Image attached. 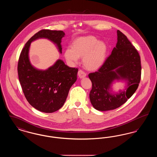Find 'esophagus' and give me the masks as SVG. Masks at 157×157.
<instances>
[{"label": "esophagus", "mask_w": 157, "mask_h": 157, "mask_svg": "<svg viewBox=\"0 0 157 157\" xmlns=\"http://www.w3.org/2000/svg\"><path fill=\"white\" fill-rule=\"evenodd\" d=\"M78 75L80 78H84L86 76V74L82 69H79L78 71Z\"/></svg>", "instance_id": "esophagus-1"}]
</instances>
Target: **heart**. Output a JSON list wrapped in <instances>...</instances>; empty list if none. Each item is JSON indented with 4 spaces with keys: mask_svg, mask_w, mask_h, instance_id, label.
I'll return each instance as SVG.
<instances>
[{
    "mask_svg": "<svg viewBox=\"0 0 157 157\" xmlns=\"http://www.w3.org/2000/svg\"><path fill=\"white\" fill-rule=\"evenodd\" d=\"M65 51V58L69 63H77L83 58L84 67L90 71H95L101 67L106 59L107 46L104 42L98 41L93 36H82L75 39L71 45Z\"/></svg>",
    "mask_w": 157,
    "mask_h": 157,
    "instance_id": "b5f03b06",
    "label": "heart"
}]
</instances>
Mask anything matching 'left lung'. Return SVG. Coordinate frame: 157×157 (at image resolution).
<instances>
[{
	"mask_svg": "<svg viewBox=\"0 0 157 157\" xmlns=\"http://www.w3.org/2000/svg\"><path fill=\"white\" fill-rule=\"evenodd\" d=\"M117 44L111 54L98 71L88 75L92 82L90 102L101 111L115 109L125 103L137 90L141 81V64L139 53L127 36L117 30ZM115 79L128 81L126 91L112 94L109 92Z\"/></svg>",
	"mask_w": 157,
	"mask_h": 157,
	"instance_id": "8db88e82",
	"label": "left lung"
}]
</instances>
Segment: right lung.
Wrapping results in <instances>:
<instances>
[{
    "label": "right lung",
    "mask_w": 157,
    "mask_h": 157,
    "mask_svg": "<svg viewBox=\"0 0 157 157\" xmlns=\"http://www.w3.org/2000/svg\"><path fill=\"white\" fill-rule=\"evenodd\" d=\"M64 36L62 30H40L26 42L19 56L17 72L23 92L28 102L41 112L52 113L62 107L77 79L78 69L69 67L59 59L47 70L36 69L29 59L30 43L38 38H47L56 44L62 53L60 43Z\"/></svg>",
    "instance_id": "right-lung-1"
}]
</instances>
